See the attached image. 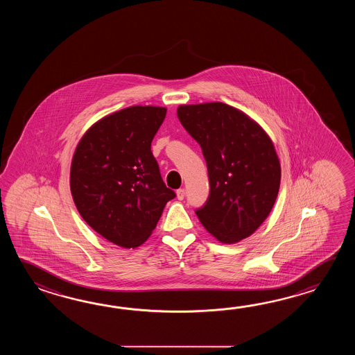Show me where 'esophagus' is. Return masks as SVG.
<instances>
[{"label":"esophagus","instance_id":"34e87169","mask_svg":"<svg viewBox=\"0 0 355 355\" xmlns=\"http://www.w3.org/2000/svg\"><path fill=\"white\" fill-rule=\"evenodd\" d=\"M176 196H178V199H179V200H182V199H184V196H185V190H184V189H179V190H176Z\"/></svg>","mask_w":355,"mask_h":355}]
</instances>
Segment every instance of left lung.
<instances>
[{
    "label": "left lung",
    "mask_w": 355,
    "mask_h": 355,
    "mask_svg": "<svg viewBox=\"0 0 355 355\" xmlns=\"http://www.w3.org/2000/svg\"><path fill=\"white\" fill-rule=\"evenodd\" d=\"M178 116L200 144L209 198L196 216L222 243H236L263 225L277 200L280 162L270 137L248 114L219 101L180 105Z\"/></svg>",
    "instance_id": "1"
}]
</instances>
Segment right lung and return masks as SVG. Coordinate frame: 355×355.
Listing matches in <instances>:
<instances>
[{
  "instance_id": "1",
  "label": "right lung",
  "mask_w": 355,
  "mask_h": 355,
  "mask_svg": "<svg viewBox=\"0 0 355 355\" xmlns=\"http://www.w3.org/2000/svg\"><path fill=\"white\" fill-rule=\"evenodd\" d=\"M166 110L136 105L109 114L86 130L72 157L69 187L77 211L124 249L146 242L175 198L151 151Z\"/></svg>"
}]
</instances>
